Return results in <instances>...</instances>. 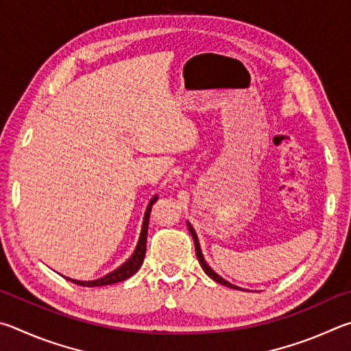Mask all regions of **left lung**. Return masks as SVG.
Wrapping results in <instances>:
<instances>
[{"label": "left lung", "instance_id": "8db88e82", "mask_svg": "<svg viewBox=\"0 0 351 351\" xmlns=\"http://www.w3.org/2000/svg\"><path fill=\"white\" fill-rule=\"evenodd\" d=\"M186 226H188V230H189V232H191V236H193V239H194L195 254H197V259H199V262H200V267L204 268V271H205L208 276H210L211 279L219 282V284H222V285H225V287H230V288H236V290H243V288L237 287V285H234V284H231V282H228V280H225V279L222 278V276H219L210 265H208L206 261H205V257H204V254H202V250H200V243H199L197 234H195V231H194V228L191 226V223L186 222Z\"/></svg>", "mask_w": 351, "mask_h": 351}]
</instances>
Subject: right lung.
<instances>
[{"label": "right lung", "instance_id": "obj_1", "mask_svg": "<svg viewBox=\"0 0 351 351\" xmlns=\"http://www.w3.org/2000/svg\"><path fill=\"white\" fill-rule=\"evenodd\" d=\"M157 199H158V195L156 194L149 200V204H147L146 211H145V217H143V223H141V231H140L137 247H135L134 253L131 254V257H129V259L125 263H121V265L119 268H115L114 271H110L106 276H103V278L95 279V280H77V279L66 278V276H63V278L73 282V284L82 285V287H103V285H112V284H117V282L126 280L128 278H131L132 274L137 273L140 267H141V263H143V261H145L147 225H149V214H151V208H152L154 204H156Z\"/></svg>", "mask_w": 351, "mask_h": 351}]
</instances>
